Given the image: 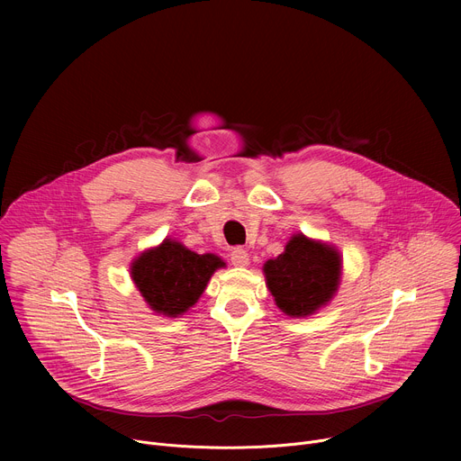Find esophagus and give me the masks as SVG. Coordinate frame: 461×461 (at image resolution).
Listing matches in <instances>:
<instances>
[{
  "label": "esophagus",
  "instance_id": "1",
  "mask_svg": "<svg viewBox=\"0 0 461 461\" xmlns=\"http://www.w3.org/2000/svg\"><path fill=\"white\" fill-rule=\"evenodd\" d=\"M248 262H249L248 249H244L240 246L233 248V251H231V265L239 267V268H244V267H248Z\"/></svg>",
  "mask_w": 461,
  "mask_h": 461
}]
</instances>
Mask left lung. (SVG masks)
<instances>
[{
	"label": "left lung",
	"mask_w": 461,
	"mask_h": 461,
	"mask_svg": "<svg viewBox=\"0 0 461 461\" xmlns=\"http://www.w3.org/2000/svg\"><path fill=\"white\" fill-rule=\"evenodd\" d=\"M267 285L288 315H310L332 299L339 285L341 257L321 242L295 235L285 253L265 265Z\"/></svg>",
	"instance_id": "1"
}]
</instances>
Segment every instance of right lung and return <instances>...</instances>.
<instances>
[{
  "mask_svg": "<svg viewBox=\"0 0 461 461\" xmlns=\"http://www.w3.org/2000/svg\"><path fill=\"white\" fill-rule=\"evenodd\" d=\"M221 267L224 262L217 255H196L167 239L135 258L131 277L151 310L176 317L199 301L210 277Z\"/></svg>",
  "mask_w": 461,
  "mask_h": 461,
  "instance_id": "1",
  "label": "right lung"
}]
</instances>
